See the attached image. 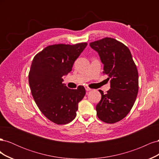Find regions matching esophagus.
I'll return each instance as SVG.
<instances>
[{"instance_id": "esophagus-1", "label": "esophagus", "mask_w": 159, "mask_h": 159, "mask_svg": "<svg viewBox=\"0 0 159 159\" xmlns=\"http://www.w3.org/2000/svg\"><path fill=\"white\" fill-rule=\"evenodd\" d=\"M85 90H86V91H91V88H89V87H88V86H85Z\"/></svg>"}]
</instances>
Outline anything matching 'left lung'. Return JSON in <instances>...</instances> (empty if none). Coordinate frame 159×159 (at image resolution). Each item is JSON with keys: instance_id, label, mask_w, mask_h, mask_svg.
<instances>
[{"instance_id": "obj_1", "label": "left lung", "mask_w": 159, "mask_h": 159, "mask_svg": "<svg viewBox=\"0 0 159 159\" xmlns=\"http://www.w3.org/2000/svg\"><path fill=\"white\" fill-rule=\"evenodd\" d=\"M90 47L98 53L103 64V73L110 79L106 94L99 90L102 99L96 105L98 118L107 123L121 121L129 113L139 89L137 66L129 49L111 38L91 42Z\"/></svg>"}]
</instances>
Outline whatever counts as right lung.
I'll list each match as a JSON object with an SVG mask.
<instances>
[{"mask_svg":"<svg viewBox=\"0 0 159 159\" xmlns=\"http://www.w3.org/2000/svg\"><path fill=\"white\" fill-rule=\"evenodd\" d=\"M87 45L86 42L51 45L32 60L28 81L33 98L44 116L57 125L73 121L78 103L85 94L81 85L77 89L66 87L62 78L71 71L74 61Z\"/></svg>","mask_w":159,"mask_h":159,"instance_id":"right-lung-1","label":"right lung"}]
</instances>
